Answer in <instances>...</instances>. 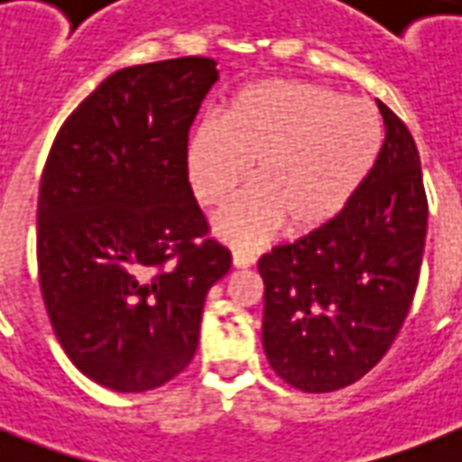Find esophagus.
Here are the masks:
<instances>
[{
	"label": "esophagus",
	"instance_id": "obj_1",
	"mask_svg": "<svg viewBox=\"0 0 462 462\" xmlns=\"http://www.w3.org/2000/svg\"><path fill=\"white\" fill-rule=\"evenodd\" d=\"M256 263V256L254 254H246V252H235L232 254V266L235 268H249Z\"/></svg>",
	"mask_w": 462,
	"mask_h": 462
}]
</instances>
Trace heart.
<instances>
[{
  "mask_svg": "<svg viewBox=\"0 0 462 462\" xmlns=\"http://www.w3.org/2000/svg\"><path fill=\"white\" fill-rule=\"evenodd\" d=\"M383 141L376 107L326 86L266 79L235 93L223 115L199 119L184 143L189 187L220 206L252 177L259 187L225 206L217 237L239 249L278 227L311 232L347 208Z\"/></svg>",
  "mask_w": 462,
  "mask_h": 462,
  "instance_id": "b5f03b06",
  "label": "heart"
}]
</instances>
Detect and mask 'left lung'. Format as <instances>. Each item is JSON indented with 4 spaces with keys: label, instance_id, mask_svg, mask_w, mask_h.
Listing matches in <instances>:
<instances>
[{
    "label": "left lung",
    "instance_id": "8db88e82",
    "mask_svg": "<svg viewBox=\"0 0 462 462\" xmlns=\"http://www.w3.org/2000/svg\"><path fill=\"white\" fill-rule=\"evenodd\" d=\"M383 143L347 208L259 259L268 365L304 393L362 379L393 345L415 297L427 194L415 139L376 100Z\"/></svg>",
    "mask_w": 462,
    "mask_h": 462
}]
</instances>
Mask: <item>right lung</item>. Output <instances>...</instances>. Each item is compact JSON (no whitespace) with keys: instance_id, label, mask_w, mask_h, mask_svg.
<instances>
[{"instance_id":"1","label":"right lung","mask_w":462,"mask_h":462,"mask_svg":"<svg viewBox=\"0 0 462 462\" xmlns=\"http://www.w3.org/2000/svg\"><path fill=\"white\" fill-rule=\"evenodd\" d=\"M216 61L110 74L61 125L38 199L47 316L81 374L119 393L174 379L199 347L203 302L230 271L189 187L184 143Z\"/></svg>"}]
</instances>
